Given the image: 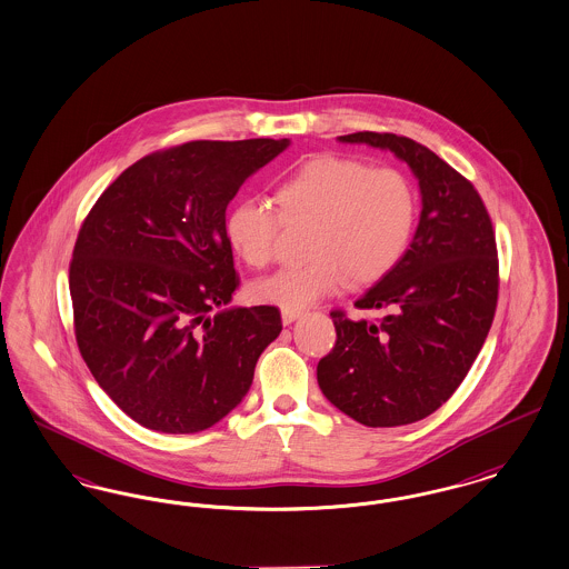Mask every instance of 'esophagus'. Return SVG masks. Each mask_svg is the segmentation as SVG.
I'll return each instance as SVG.
<instances>
[{"label":"esophagus","instance_id":"obj_1","mask_svg":"<svg viewBox=\"0 0 569 569\" xmlns=\"http://www.w3.org/2000/svg\"><path fill=\"white\" fill-rule=\"evenodd\" d=\"M300 318V311H281V321L286 323V326H290L292 321H296V319Z\"/></svg>","mask_w":569,"mask_h":569}]
</instances>
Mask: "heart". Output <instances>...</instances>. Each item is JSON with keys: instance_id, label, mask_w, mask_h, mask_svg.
Returning a JSON list of instances; mask_svg holds the SVG:
<instances>
[{"instance_id": "1", "label": "heart", "mask_w": 569, "mask_h": 569, "mask_svg": "<svg viewBox=\"0 0 569 569\" xmlns=\"http://www.w3.org/2000/svg\"><path fill=\"white\" fill-rule=\"evenodd\" d=\"M271 204L246 199L228 213L227 237L234 253L253 269L277 253L283 222H311L309 262L258 279L251 296L286 311H305L349 281L356 286L386 277L409 250L417 222V192L393 167L323 154L307 160L279 183Z\"/></svg>"}]
</instances>
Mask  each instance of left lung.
<instances>
[{
	"instance_id": "8db88e82",
	"label": "left lung",
	"mask_w": 569,
	"mask_h": 569,
	"mask_svg": "<svg viewBox=\"0 0 569 569\" xmlns=\"http://www.w3.org/2000/svg\"><path fill=\"white\" fill-rule=\"evenodd\" d=\"M339 141L405 160L421 216L402 260L356 300L383 318L330 313L337 345L319 360V389L362 426H407L453 396L489 335L500 286L496 232L475 186L426 146L372 131Z\"/></svg>"
}]
</instances>
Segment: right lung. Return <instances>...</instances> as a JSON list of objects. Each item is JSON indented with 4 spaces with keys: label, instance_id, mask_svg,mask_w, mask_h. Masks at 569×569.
Masks as SVG:
<instances>
[{
    "label": "right lung",
    "instance_id": "1",
    "mask_svg": "<svg viewBox=\"0 0 569 569\" xmlns=\"http://www.w3.org/2000/svg\"><path fill=\"white\" fill-rule=\"evenodd\" d=\"M288 146L188 141L137 160L92 204L69 264L76 341L139 426L203 432L250 391L281 316L227 307L239 288L227 207Z\"/></svg>",
    "mask_w": 569,
    "mask_h": 569
}]
</instances>
